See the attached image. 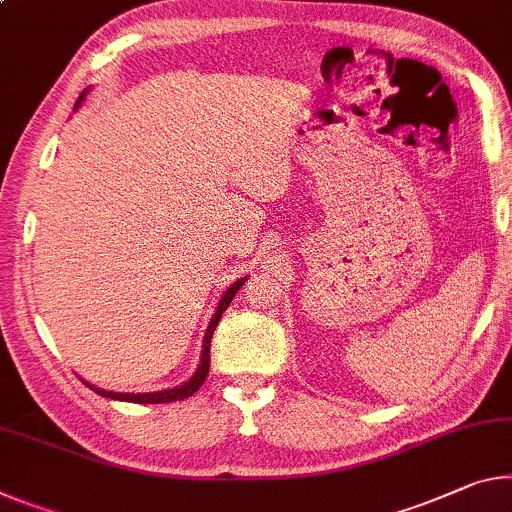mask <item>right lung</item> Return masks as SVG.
Returning a JSON list of instances; mask_svg holds the SVG:
<instances>
[{
	"label": "right lung",
	"mask_w": 512,
	"mask_h": 512,
	"mask_svg": "<svg viewBox=\"0 0 512 512\" xmlns=\"http://www.w3.org/2000/svg\"><path fill=\"white\" fill-rule=\"evenodd\" d=\"M91 91V88H86L84 93L79 95V100L75 104V109L81 107V102L86 100V93ZM248 278H239L237 282H232L230 287L225 289V294L221 296V300H218L216 305V312L212 319H209V326L205 330V337H202V353H200V364L198 369L193 371V376L186 380V383L177 385V387H168V389H161V392H141V394H132V392H109V389H102V387H95L88 383V380H81L86 387H91L93 392H97L100 396H104V399H113V401H129V403H170V401H184L189 399L191 394H196L198 389L202 387V383L207 380V373H209V344H212V335H214V328L216 323L221 321L223 312L230 307L232 298L237 296V291L243 287V282H246Z\"/></svg>",
	"instance_id": "add662e5"
}]
</instances>
